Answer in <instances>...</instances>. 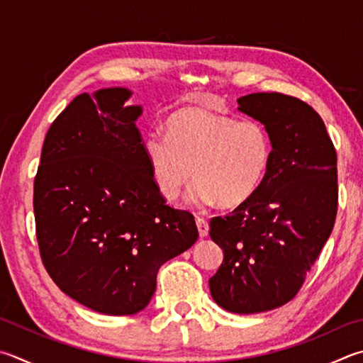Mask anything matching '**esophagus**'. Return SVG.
<instances>
[{"instance_id":"1","label":"esophagus","mask_w":363,"mask_h":363,"mask_svg":"<svg viewBox=\"0 0 363 363\" xmlns=\"http://www.w3.org/2000/svg\"><path fill=\"white\" fill-rule=\"evenodd\" d=\"M195 220H196V227H199V233H200L201 238H204V236H208V232H209L208 220L204 219L203 216H196Z\"/></svg>"}]
</instances>
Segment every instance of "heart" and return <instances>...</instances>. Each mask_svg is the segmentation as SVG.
I'll use <instances>...</instances> for the list:
<instances>
[{"instance_id":"heart-1","label":"heart","mask_w":363,"mask_h":363,"mask_svg":"<svg viewBox=\"0 0 363 363\" xmlns=\"http://www.w3.org/2000/svg\"><path fill=\"white\" fill-rule=\"evenodd\" d=\"M164 128L167 136L150 133L144 140V155L164 199H177L195 174V203L235 208L265 181L273 143L263 123L187 108L171 114Z\"/></svg>"}]
</instances>
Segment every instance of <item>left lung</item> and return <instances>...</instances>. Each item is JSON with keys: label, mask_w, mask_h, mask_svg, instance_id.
Returning <instances> with one entry per match:
<instances>
[{"label": "left lung", "mask_w": 363, "mask_h": 363, "mask_svg": "<svg viewBox=\"0 0 363 363\" xmlns=\"http://www.w3.org/2000/svg\"><path fill=\"white\" fill-rule=\"evenodd\" d=\"M238 104L269 131L273 157L252 199L209 222V236L223 250L209 291L227 311L254 314L298 294L330 236L338 209L337 150L320 116L298 98L263 91Z\"/></svg>", "instance_id": "8db88e82"}]
</instances>
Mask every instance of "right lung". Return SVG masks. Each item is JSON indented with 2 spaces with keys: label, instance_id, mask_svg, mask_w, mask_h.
Masks as SVG:
<instances>
[{
  "label": "right lung",
  "instance_id": "right-lung-1",
  "mask_svg": "<svg viewBox=\"0 0 363 363\" xmlns=\"http://www.w3.org/2000/svg\"><path fill=\"white\" fill-rule=\"evenodd\" d=\"M122 87L81 94L52 122L35 177L39 254L52 281L109 315L147 306L164 262L199 238L150 173L136 127L141 106Z\"/></svg>",
  "mask_w": 363,
  "mask_h": 363
}]
</instances>
